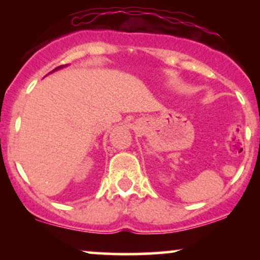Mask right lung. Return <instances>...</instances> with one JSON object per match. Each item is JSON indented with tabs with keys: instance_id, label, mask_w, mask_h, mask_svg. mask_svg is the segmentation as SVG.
<instances>
[{
	"instance_id": "add662e5",
	"label": "right lung",
	"mask_w": 260,
	"mask_h": 260,
	"mask_svg": "<svg viewBox=\"0 0 260 260\" xmlns=\"http://www.w3.org/2000/svg\"><path fill=\"white\" fill-rule=\"evenodd\" d=\"M62 67H63V66H59V67H57V68H55V70H53V71H57V70H59V68H62ZM53 71H52V72H53Z\"/></svg>"
}]
</instances>
